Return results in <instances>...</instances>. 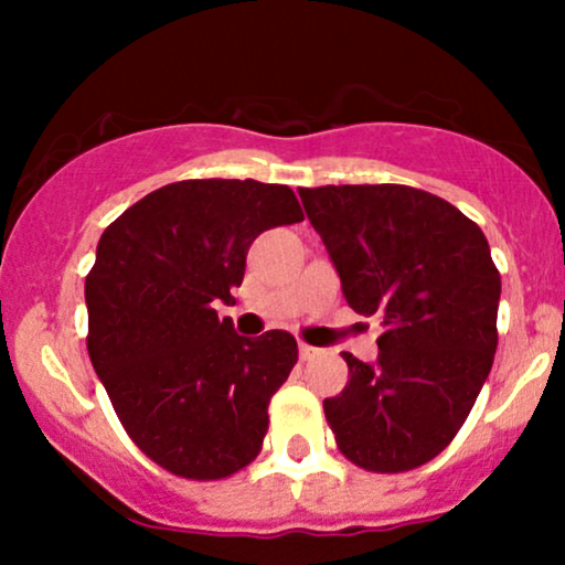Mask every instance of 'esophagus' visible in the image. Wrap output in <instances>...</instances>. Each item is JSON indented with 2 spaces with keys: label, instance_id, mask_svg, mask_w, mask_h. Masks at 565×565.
Masks as SVG:
<instances>
[{
  "label": "esophagus",
  "instance_id": "1",
  "mask_svg": "<svg viewBox=\"0 0 565 565\" xmlns=\"http://www.w3.org/2000/svg\"><path fill=\"white\" fill-rule=\"evenodd\" d=\"M316 353H319V350H316L313 345H308V342H300V359H302V361L316 359Z\"/></svg>",
  "mask_w": 565,
  "mask_h": 565
}]
</instances>
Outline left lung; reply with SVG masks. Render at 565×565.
Instances as JSON below:
<instances>
[{"mask_svg":"<svg viewBox=\"0 0 565 565\" xmlns=\"http://www.w3.org/2000/svg\"><path fill=\"white\" fill-rule=\"evenodd\" d=\"M342 295L380 316L377 364L350 353L348 385L323 401L337 449L369 472L438 457L468 419L497 353L499 270L483 231L412 185L300 188Z\"/></svg>","mask_w":565,"mask_h":565,"instance_id":"obj_1","label":"left lung"}]
</instances>
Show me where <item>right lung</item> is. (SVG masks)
Here are the masks:
<instances>
[{
    "label": "right lung",
    "mask_w": 565,
    "mask_h": 565,
    "mask_svg": "<svg viewBox=\"0 0 565 565\" xmlns=\"http://www.w3.org/2000/svg\"><path fill=\"white\" fill-rule=\"evenodd\" d=\"M300 220L289 185L210 178L159 188L103 231L84 281L89 361L132 444L172 476L220 481L260 454L297 340H246L215 308L236 302L252 242Z\"/></svg>",
    "instance_id": "right-lung-1"
}]
</instances>
